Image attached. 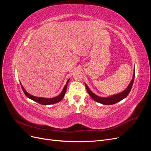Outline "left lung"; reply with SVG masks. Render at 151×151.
<instances>
[{"instance_id":"left-lung-1","label":"left lung","mask_w":151,"mask_h":151,"mask_svg":"<svg viewBox=\"0 0 151 151\" xmlns=\"http://www.w3.org/2000/svg\"><path fill=\"white\" fill-rule=\"evenodd\" d=\"M134 78H135V70H134V73L133 75V78H132V80L131 81L129 86L127 87V88L120 93L113 95V96H111L107 97V98H103V97L98 96L94 94L92 91L89 89V88H88L86 84H85V86L86 88L87 91H88V93L90 95V96L94 100V101H96L98 103H101L103 104H106V105L113 104H115L116 103H117L118 101H121V100L125 98L127 96L128 94H129V93L130 92L131 89L132 88V86H133Z\"/></svg>"}]
</instances>
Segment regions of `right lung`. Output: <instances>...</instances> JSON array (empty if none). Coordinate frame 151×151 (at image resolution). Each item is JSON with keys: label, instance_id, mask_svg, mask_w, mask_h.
I'll list each match as a JSON object with an SVG mask.
<instances>
[{"label": "right lung", "instance_id": "add662e5", "mask_svg": "<svg viewBox=\"0 0 151 151\" xmlns=\"http://www.w3.org/2000/svg\"><path fill=\"white\" fill-rule=\"evenodd\" d=\"M68 81H69V79H68L67 82L66 84L65 85L64 88H63L62 93L59 94L58 96L57 97H55V98H40V97H36L34 96H32L31 94H29V93H28L26 91V90L24 89L23 87H22V84L21 85V88L22 91H23V92L24 93L25 95L28 98L33 100V101L37 102L41 104H43V105H48V104H55V103H57L59 101H60L61 100L63 99V98L64 97L65 94L66 93V90H67V84Z\"/></svg>", "mask_w": 151, "mask_h": 151}]
</instances>
